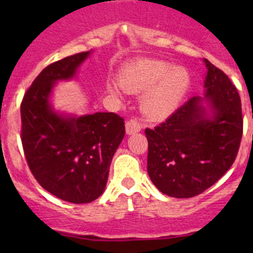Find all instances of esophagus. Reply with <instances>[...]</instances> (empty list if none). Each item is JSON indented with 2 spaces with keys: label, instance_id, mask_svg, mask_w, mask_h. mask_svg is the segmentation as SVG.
<instances>
[{
  "label": "esophagus",
  "instance_id": "34e87169",
  "mask_svg": "<svg viewBox=\"0 0 253 253\" xmlns=\"http://www.w3.org/2000/svg\"><path fill=\"white\" fill-rule=\"evenodd\" d=\"M142 129L141 124L137 121L136 119H131L126 122V133L127 134H134Z\"/></svg>",
  "mask_w": 253,
  "mask_h": 253
}]
</instances>
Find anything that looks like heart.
<instances>
[{"mask_svg":"<svg viewBox=\"0 0 253 253\" xmlns=\"http://www.w3.org/2000/svg\"><path fill=\"white\" fill-rule=\"evenodd\" d=\"M190 73L182 67H174L160 60H141L122 71L120 82L109 83L114 95L128 91H144L142 110L148 117L164 119L181 103L190 88Z\"/></svg>","mask_w":253,"mask_h":253,"instance_id":"obj_1","label":"heart"}]
</instances>
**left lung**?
<instances>
[{
  "label": "left lung",
  "instance_id": "left-lung-1",
  "mask_svg": "<svg viewBox=\"0 0 253 253\" xmlns=\"http://www.w3.org/2000/svg\"><path fill=\"white\" fill-rule=\"evenodd\" d=\"M205 63V96H193L162 125L145 128L148 175L170 197L205 192L230 169L239 152L241 99L223 71Z\"/></svg>",
  "mask_w": 253,
  "mask_h": 253
}]
</instances>
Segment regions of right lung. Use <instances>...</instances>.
Listing matches in <instances>:
<instances>
[{
  "mask_svg": "<svg viewBox=\"0 0 253 253\" xmlns=\"http://www.w3.org/2000/svg\"><path fill=\"white\" fill-rule=\"evenodd\" d=\"M90 52L45 67L20 104V138L30 171L47 192L76 205L100 197L112 157L125 136L124 119L114 112L76 116L58 114L51 106L55 84L75 78Z\"/></svg>",
  "mask_w": 253,
  "mask_h": 253,
  "instance_id": "obj_1",
  "label": "right lung"
}]
</instances>
